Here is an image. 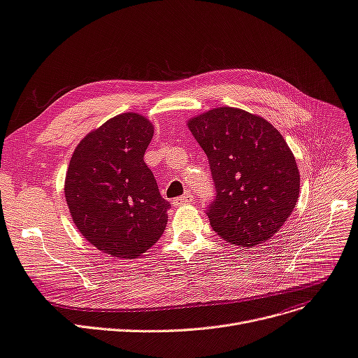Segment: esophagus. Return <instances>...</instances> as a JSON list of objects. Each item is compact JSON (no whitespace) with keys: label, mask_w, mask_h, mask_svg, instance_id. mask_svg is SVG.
<instances>
[{"label":"esophagus","mask_w":358,"mask_h":358,"mask_svg":"<svg viewBox=\"0 0 358 358\" xmlns=\"http://www.w3.org/2000/svg\"><path fill=\"white\" fill-rule=\"evenodd\" d=\"M190 201H193V194L192 193H184L182 196H180V197H176L174 200H173V205L174 206H181V205H189Z\"/></svg>","instance_id":"esophagus-1"}]
</instances>
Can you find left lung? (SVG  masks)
Segmentation results:
<instances>
[{
    "mask_svg": "<svg viewBox=\"0 0 358 358\" xmlns=\"http://www.w3.org/2000/svg\"><path fill=\"white\" fill-rule=\"evenodd\" d=\"M189 129L209 161L216 193L206 213L216 234L240 247L276 234L300 194L299 168L281 133L229 106L192 118Z\"/></svg>",
    "mask_w": 358,
    "mask_h": 358,
    "instance_id": "1",
    "label": "left lung"
}]
</instances>
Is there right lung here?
I'll list each match as a JSON object with an SVG mask.
<instances>
[{
    "label": "right lung",
    "instance_id": "add662e5",
    "mask_svg": "<svg viewBox=\"0 0 358 358\" xmlns=\"http://www.w3.org/2000/svg\"><path fill=\"white\" fill-rule=\"evenodd\" d=\"M153 126L127 113L108 120L76 148L66 200L83 237L108 255L134 259L159 240L171 208L145 164Z\"/></svg>",
    "mask_w": 358,
    "mask_h": 358
}]
</instances>
